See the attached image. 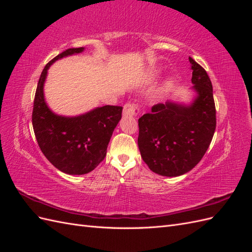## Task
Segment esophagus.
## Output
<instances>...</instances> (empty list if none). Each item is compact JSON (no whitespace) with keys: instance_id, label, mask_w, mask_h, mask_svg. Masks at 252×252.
Instances as JSON below:
<instances>
[{"instance_id":"1","label":"esophagus","mask_w":252,"mask_h":252,"mask_svg":"<svg viewBox=\"0 0 252 252\" xmlns=\"http://www.w3.org/2000/svg\"><path fill=\"white\" fill-rule=\"evenodd\" d=\"M139 112H140V108L136 104L127 103L124 105V108H123V116L124 117L138 116Z\"/></svg>"}]
</instances>
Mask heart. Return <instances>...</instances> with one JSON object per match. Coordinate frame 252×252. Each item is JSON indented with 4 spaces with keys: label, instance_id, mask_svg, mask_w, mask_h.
Instances as JSON below:
<instances>
[{
    "label": "heart",
    "instance_id": "obj_1",
    "mask_svg": "<svg viewBox=\"0 0 252 252\" xmlns=\"http://www.w3.org/2000/svg\"><path fill=\"white\" fill-rule=\"evenodd\" d=\"M169 84H170V82H168V83H167V84H166V87H167V86H168V85H169Z\"/></svg>",
    "mask_w": 252,
    "mask_h": 252
}]
</instances>
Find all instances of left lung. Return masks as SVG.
Masks as SVG:
<instances>
[{
    "label": "left lung",
    "mask_w": 252,
    "mask_h": 252,
    "mask_svg": "<svg viewBox=\"0 0 252 252\" xmlns=\"http://www.w3.org/2000/svg\"><path fill=\"white\" fill-rule=\"evenodd\" d=\"M196 94L189 105L157 104L139 119L138 145L143 161L163 177L191 170L207 151L217 126L216 105L207 72L189 57Z\"/></svg>",
    "instance_id": "left-lung-1"
}]
</instances>
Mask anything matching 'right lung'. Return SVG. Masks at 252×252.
<instances>
[{"label":"right lung","instance_id":"1","mask_svg":"<svg viewBox=\"0 0 252 252\" xmlns=\"http://www.w3.org/2000/svg\"><path fill=\"white\" fill-rule=\"evenodd\" d=\"M84 51L69 48L45 66L37 83L32 110V126L37 144L48 161L67 174H85L100 164L107 152L114 128L122 118L121 106L106 105L78 117L58 116L44 97V83L56 61Z\"/></svg>","mask_w":252,"mask_h":252}]
</instances>
